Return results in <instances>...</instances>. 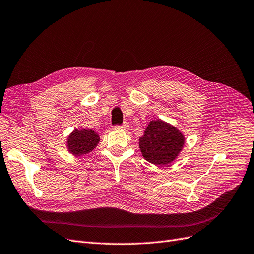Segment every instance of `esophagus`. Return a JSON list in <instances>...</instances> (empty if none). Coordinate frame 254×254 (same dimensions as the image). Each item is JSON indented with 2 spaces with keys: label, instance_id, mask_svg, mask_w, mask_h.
I'll return each mask as SVG.
<instances>
[{
  "label": "esophagus",
  "instance_id": "esophagus-1",
  "mask_svg": "<svg viewBox=\"0 0 254 254\" xmlns=\"http://www.w3.org/2000/svg\"><path fill=\"white\" fill-rule=\"evenodd\" d=\"M117 129H122V130H127L129 127V124L128 122H124V125L121 126H116L115 127Z\"/></svg>",
  "mask_w": 254,
  "mask_h": 254
}]
</instances>
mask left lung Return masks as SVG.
Returning a JSON list of instances; mask_svg holds the SVG:
<instances>
[{
    "instance_id": "1",
    "label": "left lung",
    "mask_w": 254,
    "mask_h": 254,
    "mask_svg": "<svg viewBox=\"0 0 254 254\" xmlns=\"http://www.w3.org/2000/svg\"><path fill=\"white\" fill-rule=\"evenodd\" d=\"M185 143L181 130L168 122L151 120L139 139V148L149 163L163 166L172 163L180 155Z\"/></svg>"
}]
</instances>
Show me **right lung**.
Returning <instances> with one entry per match:
<instances>
[{"mask_svg": "<svg viewBox=\"0 0 254 254\" xmlns=\"http://www.w3.org/2000/svg\"><path fill=\"white\" fill-rule=\"evenodd\" d=\"M99 135L93 129L75 128L67 137V149L73 156H82L91 153L99 143Z\"/></svg>", "mask_w": 254, "mask_h": 254, "instance_id": "1", "label": "right lung"}]
</instances>
